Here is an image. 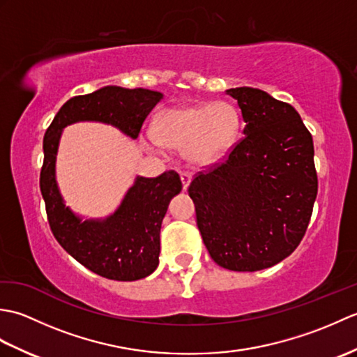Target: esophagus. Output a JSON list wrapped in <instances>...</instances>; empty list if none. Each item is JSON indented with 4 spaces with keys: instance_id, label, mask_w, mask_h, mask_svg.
<instances>
[{
    "instance_id": "obj_1",
    "label": "esophagus",
    "mask_w": 357,
    "mask_h": 357,
    "mask_svg": "<svg viewBox=\"0 0 357 357\" xmlns=\"http://www.w3.org/2000/svg\"><path fill=\"white\" fill-rule=\"evenodd\" d=\"M179 176H181V181H183V188H184V190H187L188 183H190V179H192V173L187 172V170H181Z\"/></svg>"
}]
</instances>
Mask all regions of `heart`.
<instances>
[{"label": "heart", "instance_id": "b5f03b06", "mask_svg": "<svg viewBox=\"0 0 357 357\" xmlns=\"http://www.w3.org/2000/svg\"><path fill=\"white\" fill-rule=\"evenodd\" d=\"M239 128L241 116L233 104L210 102L162 112L155 136L165 147L185 149L196 164H211L231 149Z\"/></svg>", "mask_w": 357, "mask_h": 357}]
</instances>
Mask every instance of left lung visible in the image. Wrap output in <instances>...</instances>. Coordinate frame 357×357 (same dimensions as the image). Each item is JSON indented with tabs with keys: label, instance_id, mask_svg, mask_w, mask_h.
I'll return each instance as SVG.
<instances>
[{
	"label": "left lung",
	"instance_id": "left-lung-1",
	"mask_svg": "<svg viewBox=\"0 0 357 357\" xmlns=\"http://www.w3.org/2000/svg\"><path fill=\"white\" fill-rule=\"evenodd\" d=\"M244 136L188 185L196 224L219 267L257 271L290 256L313 213L317 173L312 133L293 105L252 87L227 90Z\"/></svg>",
	"mask_w": 357,
	"mask_h": 357
}]
</instances>
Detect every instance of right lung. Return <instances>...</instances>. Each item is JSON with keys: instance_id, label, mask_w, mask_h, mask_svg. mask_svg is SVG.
Wrapping results in <instances>:
<instances>
[{"instance_id": "right-lung-1", "label": "right lung", "mask_w": 357, "mask_h": 357, "mask_svg": "<svg viewBox=\"0 0 357 357\" xmlns=\"http://www.w3.org/2000/svg\"><path fill=\"white\" fill-rule=\"evenodd\" d=\"M161 98L153 90L116 86L73 96L59 109L44 135L40 187L53 236L81 265L112 280L142 279L156 270L162 219L183 183L174 170L156 178H136L110 218L81 222L58 192L55 158L59 136L66 126L77 121H101L138 138L144 121Z\"/></svg>"}]
</instances>
